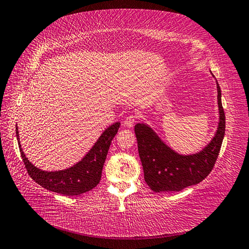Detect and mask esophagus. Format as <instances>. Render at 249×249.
Returning a JSON list of instances; mask_svg holds the SVG:
<instances>
[{"label":"esophagus","mask_w":249,"mask_h":249,"mask_svg":"<svg viewBox=\"0 0 249 249\" xmlns=\"http://www.w3.org/2000/svg\"><path fill=\"white\" fill-rule=\"evenodd\" d=\"M135 121H136V116L135 115H129V116H127V118L125 119L124 125L127 128H133V126L135 124Z\"/></svg>","instance_id":"34e87169"}]
</instances>
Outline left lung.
<instances>
[{"label":"left lung","instance_id":"left-lung-1","mask_svg":"<svg viewBox=\"0 0 249 249\" xmlns=\"http://www.w3.org/2000/svg\"><path fill=\"white\" fill-rule=\"evenodd\" d=\"M216 83L219 123L213 139L202 151L192 155H181L163 143L149 125L143 123L135 125L144 179L153 192H179L203 181L212 171L219 154L226 128L221 91L218 82L216 81Z\"/></svg>","mask_w":249,"mask_h":249}]
</instances>
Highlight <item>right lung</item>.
<instances>
[{"label":"right lung","mask_w":249,"mask_h":249,"mask_svg":"<svg viewBox=\"0 0 249 249\" xmlns=\"http://www.w3.org/2000/svg\"><path fill=\"white\" fill-rule=\"evenodd\" d=\"M121 123L116 122L106 129L96 143L82 160L72 167L59 171H44L35 167L25 157L19 141L18 127H16L21 157L29 176L41 187L66 196H77L96 187L102 178L103 167L111 141L118 134Z\"/></svg>","instance_id":"obj_1"}]
</instances>
